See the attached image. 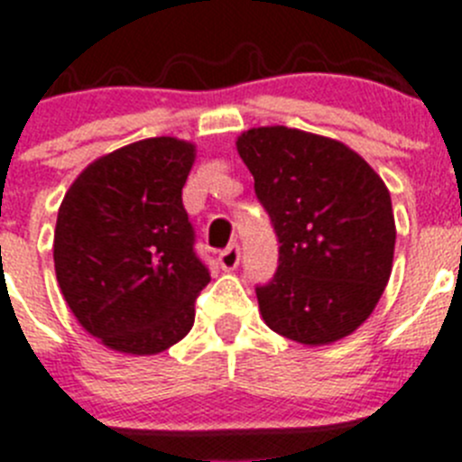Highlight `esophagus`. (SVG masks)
<instances>
[{"instance_id": "obj_1", "label": "esophagus", "mask_w": 462, "mask_h": 462, "mask_svg": "<svg viewBox=\"0 0 462 462\" xmlns=\"http://www.w3.org/2000/svg\"><path fill=\"white\" fill-rule=\"evenodd\" d=\"M239 260H241V248L236 244L227 246L226 251L218 253V264H221L226 272H232V269L239 267Z\"/></svg>"}]
</instances>
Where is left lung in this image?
<instances>
[{
    "mask_svg": "<svg viewBox=\"0 0 462 462\" xmlns=\"http://www.w3.org/2000/svg\"><path fill=\"white\" fill-rule=\"evenodd\" d=\"M236 152L278 235V272L257 288L269 329L331 345L371 318L393 267L396 221L380 174L340 140L248 128Z\"/></svg>",
    "mask_w": 462,
    "mask_h": 462,
    "instance_id": "1",
    "label": "left lung"
}]
</instances>
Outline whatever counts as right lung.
<instances>
[{
    "instance_id": "right-lung-1",
    "label": "right lung",
    "mask_w": 462,
    "mask_h": 462,
    "mask_svg": "<svg viewBox=\"0 0 462 462\" xmlns=\"http://www.w3.org/2000/svg\"><path fill=\"white\" fill-rule=\"evenodd\" d=\"M193 163L189 140H138L87 165L66 190L52 244L57 282L107 350L159 355L193 327L195 297L209 282L181 205Z\"/></svg>"
}]
</instances>
